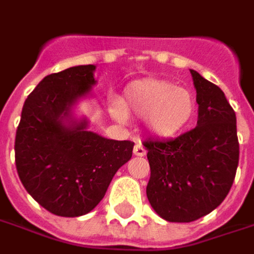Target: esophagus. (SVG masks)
Segmentation results:
<instances>
[{"label": "esophagus", "instance_id": "obj_1", "mask_svg": "<svg viewBox=\"0 0 254 254\" xmlns=\"http://www.w3.org/2000/svg\"><path fill=\"white\" fill-rule=\"evenodd\" d=\"M134 154L136 156H144V155H146V148L143 147L140 143H138V144H135Z\"/></svg>", "mask_w": 254, "mask_h": 254}]
</instances>
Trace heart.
Segmentation results:
<instances>
[{
  "instance_id": "1",
  "label": "heart",
  "mask_w": 254,
  "mask_h": 254,
  "mask_svg": "<svg viewBox=\"0 0 254 254\" xmlns=\"http://www.w3.org/2000/svg\"><path fill=\"white\" fill-rule=\"evenodd\" d=\"M120 106L123 111L116 110L118 119H125V114L138 118L147 116L148 129L163 138L186 128L197 111L195 98L189 89L161 79L132 83L126 89Z\"/></svg>"
}]
</instances>
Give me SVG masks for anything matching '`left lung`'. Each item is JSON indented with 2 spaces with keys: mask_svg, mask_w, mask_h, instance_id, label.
<instances>
[{
  "mask_svg": "<svg viewBox=\"0 0 254 254\" xmlns=\"http://www.w3.org/2000/svg\"><path fill=\"white\" fill-rule=\"evenodd\" d=\"M198 122L174 139H146L147 198L170 222H191L220 206L233 185L240 158L236 112L222 89L190 69Z\"/></svg>",
  "mask_w": 254,
  "mask_h": 254,
  "instance_id": "1",
  "label": "left lung"
}]
</instances>
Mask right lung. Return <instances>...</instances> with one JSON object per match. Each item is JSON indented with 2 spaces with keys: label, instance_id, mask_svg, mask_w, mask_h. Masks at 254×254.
Instances as JSON below:
<instances>
[{
  "label": "right lung",
  "instance_id": "obj_1",
  "mask_svg": "<svg viewBox=\"0 0 254 254\" xmlns=\"http://www.w3.org/2000/svg\"><path fill=\"white\" fill-rule=\"evenodd\" d=\"M95 65L45 76L24 103L17 127L16 167L26 191L62 217L87 214L132 156L134 142L87 131V122L63 123L73 103L95 84Z\"/></svg>",
  "mask_w": 254,
  "mask_h": 254
}]
</instances>
